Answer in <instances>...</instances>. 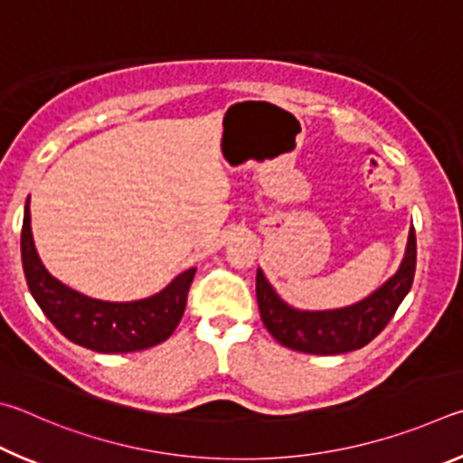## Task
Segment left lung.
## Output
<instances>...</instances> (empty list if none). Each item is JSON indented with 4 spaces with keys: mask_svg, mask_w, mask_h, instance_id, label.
I'll return each mask as SVG.
<instances>
[{
    "mask_svg": "<svg viewBox=\"0 0 463 463\" xmlns=\"http://www.w3.org/2000/svg\"><path fill=\"white\" fill-rule=\"evenodd\" d=\"M415 269L417 238L415 227H411L407 254L399 272L364 301L335 311H297L280 301L262 270H258V309L270 335L290 350L319 355L354 352L370 344L394 317L412 287Z\"/></svg>",
    "mask_w": 463,
    "mask_h": 463,
    "instance_id": "left-lung-1",
    "label": "left lung"
}]
</instances>
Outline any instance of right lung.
Segmentation results:
<instances>
[{"mask_svg":"<svg viewBox=\"0 0 463 463\" xmlns=\"http://www.w3.org/2000/svg\"><path fill=\"white\" fill-rule=\"evenodd\" d=\"M30 199L24 209L22 266L32 297L61 334L101 354L140 352L165 342L181 321L194 269L186 270L158 295L134 303L89 298L52 279L40 262L30 227Z\"/></svg>","mask_w":463,"mask_h":463,"instance_id":"add662e5","label":"right lung"}]
</instances>
